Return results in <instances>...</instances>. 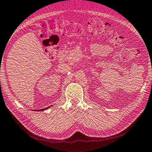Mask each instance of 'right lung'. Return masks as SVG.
<instances>
[{"instance_id":"add662e5","label":"right lung","mask_w":152,"mask_h":152,"mask_svg":"<svg viewBox=\"0 0 152 152\" xmlns=\"http://www.w3.org/2000/svg\"><path fill=\"white\" fill-rule=\"evenodd\" d=\"M46 109H48V107L45 108V109H41V110H35V111H43L45 110H46Z\"/></svg>"}]
</instances>
